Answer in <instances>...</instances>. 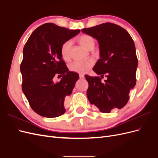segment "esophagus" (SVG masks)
<instances>
[{"instance_id": "34e87169", "label": "esophagus", "mask_w": 158, "mask_h": 158, "mask_svg": "<svg viewBox=\"0 0 158 158\" xmlns=\"http://www.w3.org/2000/svg\"><path fill=\"white\" fill-rule=\"evenodd\" d=\"M79 77H80V78H84V76L83 75V74H79Z\"/></svg>"}]
</instances>
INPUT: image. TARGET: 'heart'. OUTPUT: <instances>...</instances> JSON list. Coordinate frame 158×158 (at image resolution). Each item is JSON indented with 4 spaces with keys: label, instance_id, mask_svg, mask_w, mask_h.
<instances>
[{
    "label": "heart",
    "instance_id": "b5f03b06",
    "mask_svg": "<svg viewBox=\"0 0 158 158\" xmlns=\"http://www.w3.org/2000/svg\"><path fill=\"white\" fill-rule=\"evenodd\" d=\"M78 41L81 45L85 49L92 50L95 45V41L94 38L88 35H80L78 38ZM73 41L68 40L63 43L60 47V54L64 60H69L70 58V50ZM94 60H88L86 61H74L69 66V69L74 73L84 74L92 67L94 65Z\"/></svg>",
    "mask_w": 158,
    "mask_h": 158
}]
</instances>
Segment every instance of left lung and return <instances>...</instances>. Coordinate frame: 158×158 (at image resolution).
Masks as SVG:
<instances>
[{"mask_svg":"<svg viewBox=\"0 0 158 158\" xmlns=\"http://www.w3.org/2000/svg\"><path fill=\"white\" fill-rule=\"evenodd\" d=\"M82 31L98 40L100 59L93 70L102 78L104 75L107 78L102 83L99 77L85 75L89 84V102L102 113L123 108L136 82L138 59L133 40L127 30L112 23L84 28Z\"/></svg>","mask_w":158,"mask_h":158,"instance_id":"obj_1","label":"left lung"}]
</instances>
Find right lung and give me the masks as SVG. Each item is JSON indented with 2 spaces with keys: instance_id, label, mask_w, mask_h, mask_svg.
<instances>
[{
  "instance_id": "1",
  "label": "right lung",
  "mask_w": 158,
  "mask_h": 158,
  "mask_svg": "<svg viewBox=\"0 0 158 158\" xmlns=\"http://www.w3.org/2000/svg\"><path fill=\"white\" fill-rule=\"evenodd\" d=\"M80 31L47 23L33 31L23 47L22 91L31 109L42 117H57L66 111L64 99L73 92L79 76L66 67L60 47ZM55 75L63 76L60 82H53Z\"/></svg>"
}]
</instances>
